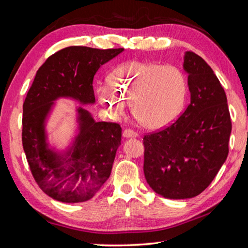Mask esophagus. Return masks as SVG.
Segmentation results:
<instances>
[{
  "label": "esophagus",
  "instance_id": "obj_1",
  "mask_svg": "<svg viewBox=\"0 0 248 248\" xmlns=\"http://www.w3.org/2000/svg\"><path fill=\"white\" fill-rule=\"evenodd\" d=\"M123 136L124 138H137L138 133L131 129H124L123 131Z\"/></svg>",
  "mask_w": 248,
  "mask_h": 248
}]
</instances>
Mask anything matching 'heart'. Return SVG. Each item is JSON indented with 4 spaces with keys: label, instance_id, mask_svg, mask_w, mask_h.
Segmentation results:
<instances>
[{
    "label": "heart",
    "instance_id": "1",
    "mask_svg": "<svg viewBox=\"0 0 248 248\" xmlns=\"http://www.w3.org/2000/svg\"><path fill=\"white\" fill-rule=\"evenodd\" d=\"M188 92L187 78L178 66L129 61L98 87L100 102L112 115H124L131 103L133 116L143 127L164 128L178 118Z\"/></svg>",
    "mask_w": 248,
    "mask_h": 248
}]
</instances>
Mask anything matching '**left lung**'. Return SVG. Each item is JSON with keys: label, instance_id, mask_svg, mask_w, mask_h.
Segmentation results:
<instances>
[{"label": "left lung", "instance_id": "8db88e82", "mask_svg": "<svg viewBox=\"0 0 248 248\" xmlns=\"http://www.w3.org/2000/svg\"><path fill=\"white\" fill-rule=\"evenodd\" d=\"M190 104L175 123L143 138L144 176L167 199L201 194L224 164L232 130L225 92L202 58L184 54Z\"/></svg>", "mask_w": 248, "mask_h": 248}]
</instances>
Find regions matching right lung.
Instances as JSON below:
<instances>
[{
  "instance_id": "obj_1",
  "label": "right lung",
  "mask_w": 248,
  "mask_h": 248,
  "mask_svg": "<svg viewBox=\"0 0 248 248\" xmlns=\"http://www.w3.org/2000/svg\"><path fill=\"white\" fill-rule=\"evenodd\" d=\"M123 51L74 46L52 54L37 71L23 105L22 141L33 178L54 200H90L110 176L121 144L118 124L97 123L89 110L78 106V127L64 149L49 143L47 124L59 99L94 105V75Z\"/></svg>"
}]
</instances>
